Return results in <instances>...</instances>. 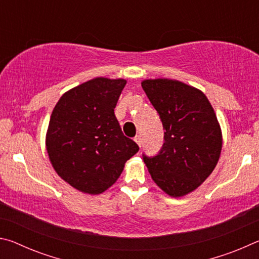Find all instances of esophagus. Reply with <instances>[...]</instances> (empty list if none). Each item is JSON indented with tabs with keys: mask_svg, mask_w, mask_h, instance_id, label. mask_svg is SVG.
Masks as SVG:
<instances>
[{
	"mask_svg": "<svg viewBox=\"0 0 259 259\" xmlns=\"http://www.w3.org/2000/svg\"><path fill=\"white\" fill-rule=\"evenodd\" d=\"M135 142L138 144V146L140 147V145H142V137H140V136L138 135V136H136L135 137Z\"/></svg>",
	"mask_w": 259,
	"mask_h": 259,
	"instance_id": "esophagus-1",
	"label": "esophagus"
}]
</instances>
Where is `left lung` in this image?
<instances>
[{
  "label": "left lung",
  "instance_id": "obj_1",
  "mask_svg": "<svg viewBox=\"0 0 259 259\" xmlns=\"http://www.w3.org/2000/svg\"><path fill=\"white\" fill-rule=\"evenodd\" d=\"M142 87L163 124L159 154L144 155L154 183L172 198L195 191L217 165L223 136L211 104L202 91L170 78H150Z\"/></svg>",
  "mask_w": 259,
  "mask_h": 259
}]
</instances>
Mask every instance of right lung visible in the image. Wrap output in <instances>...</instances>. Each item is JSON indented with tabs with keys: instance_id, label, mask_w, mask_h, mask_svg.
<instances>
[{
	"instance_id": "1",
	"label": "right lung",
	"mask_w": 259,
	"mask_h": 259,
	"mask_svg": "<svg viewBox=\"0 0 259 259\" xmlns=\"http://www.w3.org/2000/svg\"><path fill=\"white\" fill-rule=\"evenodd\" d=\"M126 81L96 77L61 96L52 111L46 147L58 176L77 191L100 194L138 152L126 138L114 108Z\"/></svg>"
}]
</instances>
